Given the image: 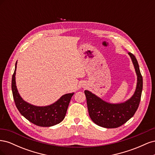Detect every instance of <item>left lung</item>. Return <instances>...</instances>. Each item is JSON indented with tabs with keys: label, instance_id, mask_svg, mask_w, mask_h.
<instances>
[{
	"label": "left lung",
	"instance_id": "1",
	"mask_svg": "<svg viewBox=\"0 0 155 155\" xmlns=\"http://www.w3.org/2000/svg\"><path fill=\"white\" fill-rule=\"evenodd\" d=\"M137 76V83L133 95L120 104H110L103 100L89 91H85L88 114L94 123L105 128H116L126 123L137 110L141 99L143 79L135 56L128 53Z\"/></svg>",
	"mask_w": 155,
	"mask_h": 155
}]
</instances>
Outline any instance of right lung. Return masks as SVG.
Returning a JSON list of instances; mask_svg holds the SVG:
<instances>
[{
    "label": "right lung",
    "instance_id": "right-lung-1",
    "mask_svg": "<svg viewBox=\"0 0 155 155\" xmlns=\"http://www.w3.org/2000/svg\"><path fill=\"white\" fill-rule=\"evenodd\" d=\"M17 61L12 80L13 100L20 113L32 124L41 127H51L64 120L74 92L63 95L54 104L47 106H36L25 101L20 96L16 86L15 74Z\"/></svg>",
    "mask_w": 155,
    "mask_h": 155
}]
</instances>
